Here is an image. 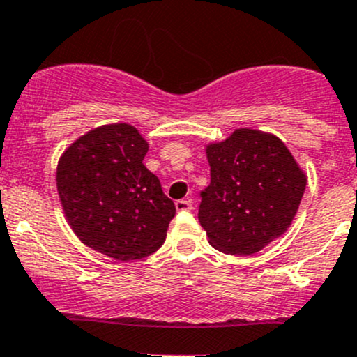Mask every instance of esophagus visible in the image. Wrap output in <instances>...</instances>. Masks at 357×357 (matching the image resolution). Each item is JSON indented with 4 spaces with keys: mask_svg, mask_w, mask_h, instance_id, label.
<instances>
[{
    "mask_svg": "<svg viewBox=\"0 0 357 357\" xmlns=\"http://www.w3.org/2000/svg\"><path fill=\"white\" fill-rule=\"evenodd\" d=\"M176 211H190L192 208V200L190 199H181V200H176Z\"/></svg>",
    "mask_w": 357,
    "mask_h": 357,
    "instance_id": "34e87169",
    "label": "esophagus"
}]
</instances>
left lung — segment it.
<instances>
[{
    "label": "left lung",
    "mask_w": 357,
    "mask_h": 357,
    "mask_svg": "<svg viewBox=\"0 0 357 357\" xmlns=\"http://www.w3.org/2000/svg\"><path fill=\"white\" fill-rule=\"evenodd\" d=\"M205 152L211 185L200 193L199 221L212 247L250 255L290 228L307 179L282 139L242 128Z\"/></svg>",
    "instance_id": "obj_1"
}]
</instances>
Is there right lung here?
<instances>
[{
	"label": "right lung",
	"instance_id": "1",
	"mask_svg": "<svg viewBox=\"0 0 357 357\" xmlns=\"http://www.w3.org/2000/svg\"><path fill=\"white\" fill-rule=\"evenodd\" d=\"M149 143L126 122L100 126L60 157L56 190L84 245L117 261L153 254L164 243L174 202L143 164Z\"/></svg>",
	"mask_w": 357,
	"mask_h": 357
}]
</instances>
